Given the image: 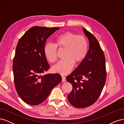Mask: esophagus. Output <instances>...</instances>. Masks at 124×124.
<instances>
[{
	"label": "esophagus",
	"mask_w": 124,
	"mask_h": 124,
	"mask_svg": "<svg viewBox=\"0 0 124 124\" xmlns=\"http://www.w3.org/2000/svg\"><path fill=\"white\" fill-rule=\"evenodd\" d=\"M62 82H65L66 81V77H63V76H62Z\"/></svg>",
	"instance_id": "obj_1"
}]
</instances>
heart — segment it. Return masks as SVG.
<instances>
[{
    "label": "heart",
    "instance_id": "1",
    "mask_svg": "<svg viewBox=\"0 0 124 124\" xmlns=\"http://www.w3.org/2000/svg\"><path fill=\"white\" fill-rule=\"evenodd\" d=\"M57 48L65 50L63 57L52 67L53 72L66 75L73 68L74 63L78 64L85 57L87 53L88 43L86 37L67 31L58 36L55 40V45L47 43L44 47V53L47 61L55 62L57 59Z\"/></svg>",
    "mask_w": 124,
    "mask_h": 124
}]
</instances>
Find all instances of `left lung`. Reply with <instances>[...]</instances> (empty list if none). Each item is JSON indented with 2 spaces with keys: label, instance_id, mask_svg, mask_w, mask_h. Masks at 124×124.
Returning <instances> with one entry per match:
<instances>
[{
  "label": "left lung",
  "instance_id": "obj_1",
  "mask_svg": "<svg viewBox=\"0 0 124 124\" xmlns=\"http://www.w3.org/2000/svg\"><path fill=\"white\" fill-rule=\"evenodd\" d=\"M83 30L89 41V50L79 66L66 78L72 85L68 101L77 108L88 107L96 102L107 78L106 59L98 41L92 33Z\"/></svg>",
  "mask_w": 124,
  "mask_h": 124
}]
</instances>
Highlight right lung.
<instances>
[{
    "mask_svg": "<svg viewBox=\"0 0 124 124\" xmlns=\"http://www.w3.org/2000/svg\"><path fill=\"white\" fill-rule=\"evenodd\" d=\"M58 29L34 26L17 43L13 61L15 87L18 96L27 104L37 106L42 103L62 80L58 73L41 76L50 67L44 53L45 44Z\"/></svg>",
    "mask_w": 124,
    "mask_h": 124,
    "instance_id": "add662e5",
    "label": "right lung"
}]
</instances>
